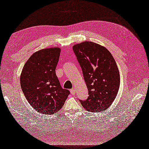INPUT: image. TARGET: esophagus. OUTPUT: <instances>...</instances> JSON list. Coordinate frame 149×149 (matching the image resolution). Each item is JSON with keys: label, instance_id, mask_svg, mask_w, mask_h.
I'll return each instance as SVG.
<instances>
[{"label": "esophagus", "instance_id": "1", "mask_svg": "<svg viewBox=\"0 0 149 149\" xmlns=\"http://www.w3.org/2000/svg\"><path fill=\"white\" fill-rule=\"evenodd\" d=\"M70 91H71V95H74V94H75V90H74V89H71Z\"/></svg>", "mask_w": 149, "mask_h": 149}]
</instances>
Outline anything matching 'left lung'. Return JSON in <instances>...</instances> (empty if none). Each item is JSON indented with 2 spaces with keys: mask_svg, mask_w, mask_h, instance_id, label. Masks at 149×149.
Returning a JSON list of instances; mask_svg holds the SVG:
<instances>
[{
  "mask_svg": "<svg viewBox=\"0 0 149 149\" xmlns=\"http://www.w3.org/2000/svg\"><path fill=\"white\" fill-rule=\"evenodd\" d=\"M72 49L89 95L86 100H80L81 105L91 113L104 111L113 103L120 87V72L113 56L105 47L89 41L75 44Z\"/></svg>",
  "mask_w": 149,
  "mask_h": 149,
  "instance_id": "8db88e82",
  "label": "left lung"
}]
</instances>
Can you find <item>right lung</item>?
<instances>
[{
    "label": "right lung",
    "mask_w": 149,
    "mask_h": 149,
    "mask_svg": "<svg viewBox=\"0 0 149 149\" xmlns=\"http://www.w3.org/2000/svg\"><path fill=\"white\" fill-rule=\"evenodd\" d=\"M61 49L49 47L36 51L24 64L20 86L29 105L38 113L53 114L60 111L69 95L63 89L55 69Z\"/></svg>",
    "instance_id": "add662e5"
}]
</instances>
